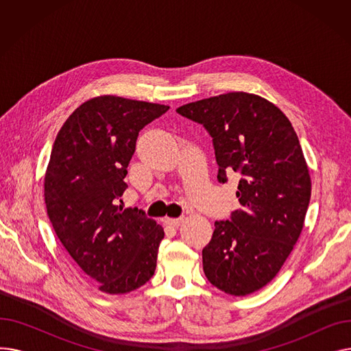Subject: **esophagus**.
<instances>
[{"mask_svg": "<svg viewBox=\"0 0 351 351\" xmlns=\"http://www.w3.org/2000/svg\"><path fill=\"white\" fill-rule=\"evenodd\" d=\"M182 222H183V217H168L166 219V223L171 226H175V228H178Z\"/></svg>", "mask_w": 351, "mask_h": 351, "instance_id": "obj_1", "label": "esophagus"}]
</instances>
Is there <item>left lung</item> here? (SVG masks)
<instances>
[{
    "mask_svg": "<svg viewBox=\"0 0 351 351\" xmlns=\"http://www.w3.org/2000/svg\"><path fill=\"white\" fill-rule=\"evenodd\" d=\"M176 112L212 136L217 180L239 178L242 209L215 222L202 257L215 287L247 296L274 279L303 229L311 180L299 138L278 106L247 92L191 102Z\"/></svg>",
    "mask_w": 351,
    "mask_h": 351,
    "instance_id": "obj_1",
    "label": "left lung"
}]
</instances>
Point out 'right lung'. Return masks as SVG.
<instances>
[{
  "instance_id": "1",
  "label": "right lung",
  "mask_w": 351,
  "mask_h": 351,
  "mask_svg": "<svg viewBox=\"0 0 351 351\" xmlns=\"http://www.w3.org/2000/svg\"><path fill=\"white\" fill-rule=\"evenodd\" d=\"M169 106L114 95L80 105L55 138L44 180L52 228L69 256L108 294L143 286L156 269L160 225L118 200L139 131Z\"/></svg>"
}]
</instances>
